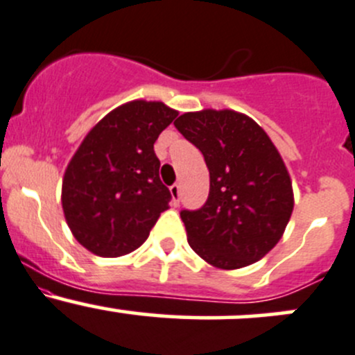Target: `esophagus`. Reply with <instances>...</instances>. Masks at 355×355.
<instances>
[{"instance_id":"esophagus-1","label":"esophagus","mask_w":355,"mask_h":355,"mask_svg":"<svg viewBox=\"0 0 355 355\" xmlns=\"http://www.w3.org/2000/svg\"><path fill=\"white\" fill-rule=\"evenodd\" d=\"M170 193H171V202H173V206H178V204H180V185L178 184L171 185Z\"/></svg>"}]
</instances>
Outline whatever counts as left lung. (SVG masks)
<instances>
[{
    "label": "left lung",
    "instance_id": "obj_1",
    "mask_svg": "<svg viewBox=\"0 0 355 355\" xmlns=\"http://www.w3.org/2000/svg\"><path fill=\"white\" fill-rule=\"evenodd\" d=\"M173 124L199 148L209 168L206 204L180 212L189 245L225 270L266 257L282 238L294 207L289 173L270 137L234 110L187 112Z\"/></svg>",
    "mask_w": 355,
    "mask_h": 355
}]
</instances>
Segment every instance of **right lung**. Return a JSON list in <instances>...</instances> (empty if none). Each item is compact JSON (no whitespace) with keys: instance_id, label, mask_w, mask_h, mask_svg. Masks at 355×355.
I'll return each instance as SVG.
<instances>
[{"instance_id":"obj_1","label":"right lung","mask_w":355,"mask_h":355,"mask_svg":"<svg viewBox=\"0 0 355 355\" xmlns=\"http://www.w3.org/2000/svg\"><path fill=\"white\" fill-rule=\"evenodd\" d=\"M177 110L134 100L107 114L71 158L62 178V211L71 233L98 257L139 248L171 193L159 180L155 143Z\"/></svg>"}]
</instances>
